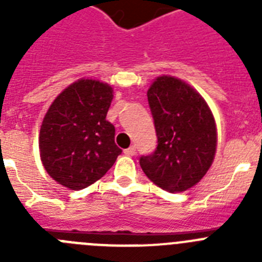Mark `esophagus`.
<instances>
[{"label":"esophagus","instance_id":"esophagus-1","mask_svg":"<svg viewBox=\"0 0 262 262\" xmlns=\"http://www.w3.org/2000/svg\"><path fill=\"white\" fill-rule=\"evenodd\" d=\"M135 154H136V148L134 147V145H131L129 148L124 149V155H127V156H134Z\"/></svg>","mask_w":262,"mask_h":262}]
</instances>
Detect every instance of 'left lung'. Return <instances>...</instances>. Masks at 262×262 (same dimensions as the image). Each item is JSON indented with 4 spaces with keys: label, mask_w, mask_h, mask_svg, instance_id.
<instances>
[{
    "label": "left lung",
    "mask_w": 262,
    "mask_h": 262,
    "mask_svg": "<svg viewBox=\"0 0 262 262\" xmlns=\"http://www.w3.org/2000/svg\"><path fill=\"white\" fill-rule=\"evenodd\" d=\"M157 147L139 163L149 180L169 193L202 180L216 151V126L205 99L190 85L161 76L148 89Z\"/></svg>",
    "instance_id": "obj_1"
}]
</instances>
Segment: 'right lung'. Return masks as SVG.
<instances>
[{"label":"right lung","instance_id":"add662e5","mask_svg":"<svg viewBox=\"0 0 262 262\" xmlns=\"http://www.w3.org/2000/svg\"><path fill=\"white\" fill-rule=\"evenodd\" d=\"M113 88L97 80L69 85L48 108L39 134L41 163L48 174L71 190L98 181L122 149L115 127L106 120Z\"/></svg>","mask_w":262,"mask_h":262}]
</instances>
